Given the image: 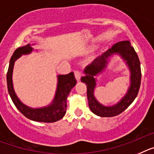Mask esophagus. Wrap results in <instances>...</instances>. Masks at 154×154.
<instances>
[{
  "label": "esophagus",
  "instance_id": "1",
  "mask_svg": "<svg viewBox=\"0 0 154 154\" xmlns=\"http://www.w3.org/2000/svg\"><path fill=\"white\" fill-rule=\"evenodd\" d=\"M74 76H75L76 80H77V81H79L81 77V73L80 71H78V70H75V71H74Z\"/></svg>",
  "mask_w": 154,
  "mask_h": 154
}]
</instances>
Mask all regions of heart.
I'll use <instances>...</instances> for the list:
<instances>
[{
	"mask_svg": "<svg viewBox=\"0 0 154 154\" xmlns=\"http://www.w3.org/2000/svg\"><path fill=\"white\" fill-rule=\"evenodd\" d=\"M88 51H89V49H88V50H86V51H85V53H88Z\"/></svg>",
	"mask_w": 154,
	"mask_h": 154,
	"instance_id": "b5f03b06",
	"label": "heart"
}]
</instances>
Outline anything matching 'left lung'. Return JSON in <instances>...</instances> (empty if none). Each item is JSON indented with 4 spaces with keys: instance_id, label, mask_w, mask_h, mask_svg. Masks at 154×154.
I'll list each match as a JSON object with an SVG mask.
<instances>
[{
    "instance_id": "8db88e82",
    "label": "left lung",
    "mask_w": 154,
    "mask_h": 154,
    "mask_svg": "<svg viewBox=\"0 0 154 154\" xmlns=\"http://www.w3.org/2000/svg\"><path fill=\"white\" fill-rule=\"evenodd\" d=\"M113 54H119L127 64L131 71V86L126 95L112 106L101 105L93 95L96 87L95 77L106 68L109 57ZM85 75L81 77V81L87 85V96L88 105L94 114L101 117H113L125 111L133 103L138 94L141 83V68L139 57L129 41H122L112 45L111 49L94 60L85 67Z\"/></svg>"
}]
</instances>
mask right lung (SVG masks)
Instances as JSON below:
<instances>
[{
	"label": "right lung",
	"instance_id": "1",
	"mask_svg": "<svg viewBox=\"0 0 154 154\" xmlns=\"http://www.w3.org/2000/svg\"><path fill=\"white\" fill-rule=\"evenodd\" d=\"M33 50L30 44L24 45L16 49L13 53L9 63L8 70L7 73V84L8 90L16 108L19 110L21 114L26 118L35 122H54L61 119L66 112V99L72 88L77 84L74 74L73 72L66 75H58L57 91L55 94L53 102L48 106L42 107L39 109H32L25 105L19 100L13 88L12 73L14 64L21 55L29 54Z\"/></svg>",
	"mask_w": 154,
	"mask_h": 154
}]
</instances>
